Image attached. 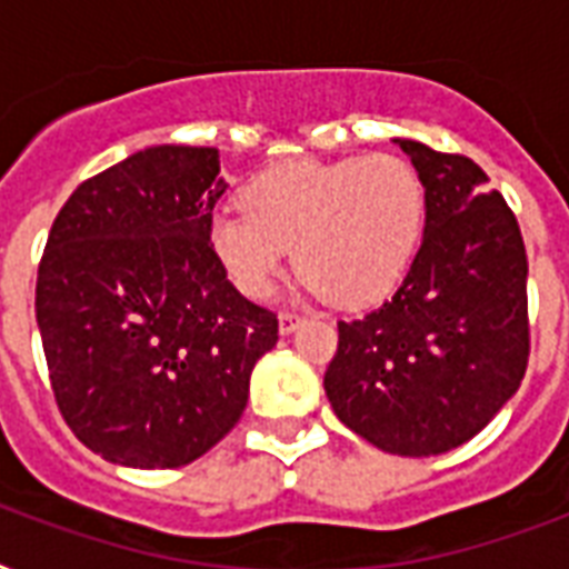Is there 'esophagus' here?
<instances>
[{"instance_id":"34e87169","label":"esophagus","mask_w":569,"mask_h":569,"mask_svg":"<svg viewBox=\"0 0 569 569\" xmlns=\"http://www.w3.org/2000/svg\"><path fill=\"white\" fill-rule=\"evenodd\" d=\"M277 321H280V333H292V330H298L303 325V316L283 310L280 316H277Z\"/></svg>"}]
</instances>
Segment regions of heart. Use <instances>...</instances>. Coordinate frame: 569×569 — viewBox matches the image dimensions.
Segmentation results:
<instances>
[{
  "label": "heart",
  "mask_w": 569,
  "mask_h": 569,
  "mask_svg": "<svg viewBox=\"0 0 569 569\" xmlns=\"http://www.w3.org/2000/svg\"><path fill=\"white\" fill-rule=\"evenodd\" d=\"M239 200L214 214L209 244L250 301L274 292L295 248L307 289L366 307L396 289L422 239V177L392 153L274 164Z\"/></svg>",
  "instance_id": "1"
}]
</instances>
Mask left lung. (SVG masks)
<instances>
[{"label": "left lung", "instance_id": "1", "mask_svg": "<svg viewBox=\"0 0 569 569\" xmlns=\"http://www.w3.org/2000/svg\"><path fill=\"white\" fill-rule=\"evenodd\" d=\"M422 177L425 236L396 295L337 321L325 372L333 413L389 455L458 449L529 366V259L520 223L463 153L398 141Z\"/></svg>", "mask_w": 569, "mask_h": 569}]
</instances>
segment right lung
<instances>
[{
	"label": "right lung",
	"instance_id": "right-lung-1",
	"mask_svg": "<svg viewBox=\"0 0 569 569\" xmlns=\"http://www.w3.org/2000/svg\"><path fill=\"white\" fill-rule=\"evenodd\" d=\"M214 147H147L84 180L38 266L40 342L67 428L111 463L177 469L248 405L277 312L227 280L209 244Z\"/></svg>",
	"mask_w": 569,
	"mask_h": 569
}]
</instances>
